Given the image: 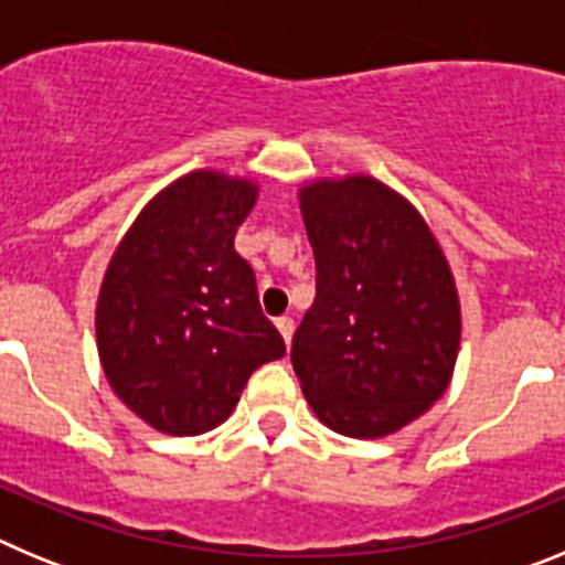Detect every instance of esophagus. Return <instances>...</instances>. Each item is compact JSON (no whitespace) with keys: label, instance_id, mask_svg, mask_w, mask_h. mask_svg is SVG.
Instances as JSON below:
<instances>
[{"label":"esophagus","instance_id":"obj_1","mask_svg":"<svg viewBox=\"0 0 565 565\" xmlns=\"http://www.w3.org/2000/svg\"><path fill=\"white\" fill-rule=\"evenodd\" d=\"M277 331L282 333V339H286V344H291V337H294V319H291V317H279V319H277Z\"/></svg>","mask_w":565,"mask_h":565}]
</instances>
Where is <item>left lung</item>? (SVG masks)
Here are the masks:
<instances>
[{
	"instance_id": "left-lung-1",
	"label": "left lung",
	"mask_w": 565,
	"mask_h": 565,
	"mask_svg": "<svg viewBox=\"0 0 565 565\" xmlns=\"http://www.w3.org/2000/svg\"><path fill=\"white\" fill-rule=\"evenodd\" d=\"M317 297L291 342L311 411L331 430L379 438L444 396L461 342L450 266L402 194L353 174L299 192Z\"/></svg>"
}]
</instances>
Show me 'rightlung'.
<instances>
[{"instance_id":"add662e5","label":"right lung","mask_w":565,"mask_h":565,"mask_svg":"<svg viewBox=\"0 0 565 565\" xmlns=\"http://www.w3.org/2000/svg\"><path fill=\"white\" fill-rule=\"evenodd\" d=\"M257 186L201 169L143 206L115 248L96 308L98 356L115 396L169 436L232 416L259 364L286 342L259 311L252 266L234 252Z\"/></svg>"}]
</instances>
